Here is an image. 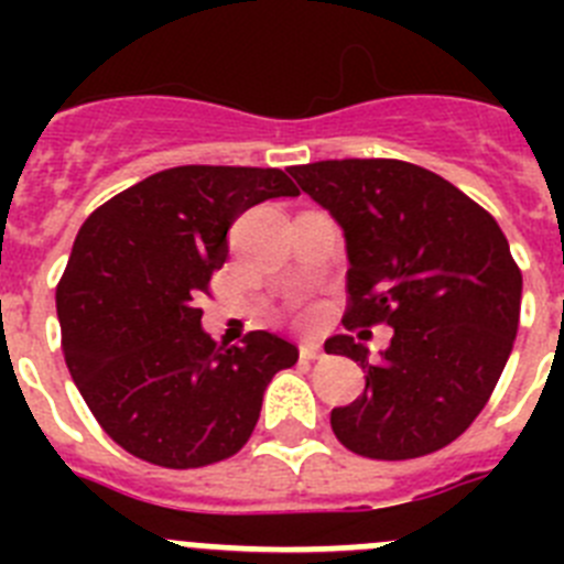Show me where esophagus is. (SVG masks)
Masks as SVG:
<instances>
[{"label":"esophagus","instance_id":"esophagus-1","mask_svg":"<svg viewBox=\"0 0 564 564\" xmlns=\"http://www.w3.org/2000/svg\"><path fill=\"white\" fill-rule=\"evenodd\" d=\"M318 344H313V341H305L302 344V347H299V356L305 358V361H313V358H318Z\"/></svg>","mask_w":564,"mask_h":564}]
</instances>
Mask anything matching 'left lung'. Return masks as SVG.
Here are the masks:
<instances>
[{
  "instance_id": "left-lung-1",
  "label": "left lung",
  "mask_w": 564,
  "mask_h": 564,
  "mask_svg": "<svg viewBox=\"0 0 564 564\" xmlns=\"http://www.w3.org/2000/svg\"><path fill=\"white\" fill-rule=\"evenodd\" d=\"M347 239L344 327L390 325L381 361L352 336L325 350L367 372L364 395L330 412L350 452L410 460L471 426L502 376L520 325L522 273L486 208L406 161L347 158L293 166Z\"/></svg>"
}]
</instances>
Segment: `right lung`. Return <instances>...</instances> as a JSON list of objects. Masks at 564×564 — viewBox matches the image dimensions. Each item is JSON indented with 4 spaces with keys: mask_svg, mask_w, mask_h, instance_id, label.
<instances>
[{
    "mask_svg": "<svg viewBox=\"0 0 564 564\" xmlns=\"http://www.w3.org/2000/svg\"><path fill=\"white\" fill-rule=\"evenodd\" d=\"M296 194L282 169L174 166L87 217L56 288L62 350L89 412L129 455L200 468L248 443L296 344L268 330L217 344L197 302L239 214Z\"/></svg>",
    "mask_w": 564,
    "mask_h": 564,
    "instance_id": "obj_1",
    "label": "right lung"
}]
</instances>
